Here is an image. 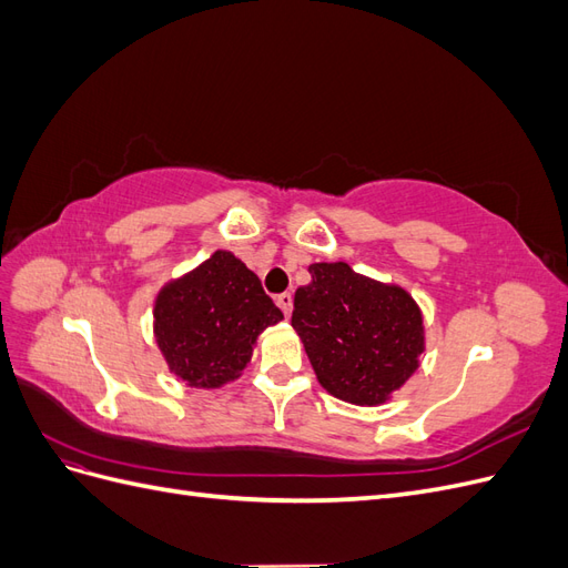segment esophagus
I'll use <instances>...</instances> for the list:
<instances>
[{"instance_id":"esophagus-1","label":"esophagus","mask_w":568,"mask_h":568,"mask_svg":"<svg viewBox=\"0 0 568 568\" xmlns=\"http://www.w3.org/2000/svg\"><path fill=\"white\" fill-rule=\"evenodd\" d=\"M277 305L282 307V313L288 317L291 315V307H294V296H291L288 291H286V294H280L277 296Z\"/></svg>"}]
</instances>
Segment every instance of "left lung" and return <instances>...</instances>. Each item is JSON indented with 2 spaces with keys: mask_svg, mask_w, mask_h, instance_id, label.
Segmentation results:
<instances>
[{
  "mask_svg": "<svg viewBox=\"0 0 568 568\" xmlns=\"http://www.w3.org/2000/svg\"><path fill=\"white\" fill-rule=\"evenodd\" d=\"M296 291L291 326L317 382L334 398L376 407L419 367L424 315L407 288L372 280L348 263H313Z\"/></svg>",
  "mask_w": 568,
  "mask_h": 568,
  "instance_id": "1",
  "label": "left lung"
}]
</instances>
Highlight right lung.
<instances>
[{
    "mask_svg": "<svg viewBox=\"0 0 568 568\" xmlns=\"http://www.w3.org/2000/svg\"><path fill=\"white\" fill-rule=\"evenodd\" d=\"M284 315L232 251L170 280L153 301V338L170 374L192 388L239 379L267 326Z\"/></svg>",
    "mask_w": 568,
    "mask_h": 568,
    "instance_id": "right-lung-1",
    "label": "right lung"
}]
</instances>
